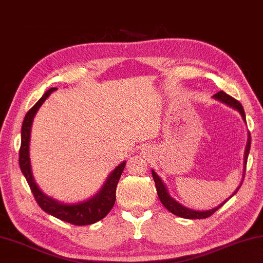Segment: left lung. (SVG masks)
I'll use <instances>...</instances> for the list:
<instances>
[{
  "mask_svg": "<svg viewBox=\"0 0 263 263\" xmlns=\"http://www.w3.org/2000/svg\"><path fill=\"white\" fill-rule=\"evenodd\" d=\"M213 98L218 100V101H221L223 103L228 104L229 107H232L233 109H236V110L239 111L242 119H244V121L246 122L244 108H242V106H241L239 101H237L236 99H233L232 97H230V95H228L227 93H224L223 90H221V92H218V93L215 94ZM250 148H251V135H250V132H248V139H247V145H246L245 156H244V175H242V180H244V178H245L244 176H245V171H246L247 157H248V154H250ZM152 175H153V178H154L156 191H157V195H159V199L161 200V202L163 203V206L166 209H168L170 213L177 215V216H179V217L190 218V219H193V218H195V219L207 218L209 216H212V215L215 212H216L218 208H221L223 204L226 203V201H224L223 203L219 204L218 207L213 208V209H209V211H206V212H199V211H193V209L186 208V207L183 206V204H180L179 202L176 201L174 198L170 197V194L168 193V190H166V187L164 186L163 181L161 180V178L156 175V173H155L154 170H152ZM240 186H241V183H240ZM240 186H238V189L235 191V193H233L232 195H235L238 192V190L240 189ZM232 195H231V197H232Z\"/></svg>",
  "mask_w": 263,
  "mask_h": 263,
  "instance_id": "1",
  "label": "left lung"
}]
</instances>
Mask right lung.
Segmentation results:
<instances>
[{
  "label": "right lung",
  "instance_id": "obj_1",
  "mask_svg": "<svg viewBox=\"0 0 263 263\" xmlns=\"http://www.w3.org/2000/svg\"><path fill=\"white\" fill-rule=\"evenodd\" d=\"M56 87H52L47 90L39 101L27 111L24 118L22 126V144L19 149V166L23 175L25 176L30 189L34 195L35 201L37 204L44 209L46 213H48L52 216L62 219V221L73 224V226H88L95 222L100 221L103 217L107 216V214L111 211L114 203L116 201V187L118 180L121 178V175L125 166V162L119 164L117 168L109 175L106 183L103 184L102 189L99 191L97 195L90 198L86 201L77 202V203H62L56 201L52 198H49L42 191L37 187L34 178H33L30 162V137H31V126L33 119L36 111L39 110L41 104L46 101V99L54 92Z\"/></svg>",
  "mask_w": 263,
  "mask_h": 263
}]
</instances>
